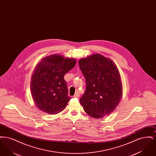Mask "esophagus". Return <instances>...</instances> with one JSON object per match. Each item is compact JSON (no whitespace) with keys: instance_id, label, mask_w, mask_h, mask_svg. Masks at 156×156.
<instances>
[{"instance_id":"34e87169","label":"esophagus","mask_w":156,"mask_h":156,"mask_svg":"<svg viewBox=\"0 0 156 156\" xmlns=\"http://www.w3.org/2000/svg\"><path fill=\"white\" fill-rule=\"evenodd\" d=\"M80 94H79V92H76L75 94L73 96L74 98H79L80 97Z\"/></svg>"}]
</instances>
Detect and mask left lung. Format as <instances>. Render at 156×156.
Returning a JSON list of instances; mask_svg holds the SVG:
<instances>
[{"label":"left lung","instance_id":"left-lung-1","mask_svg":"<svg viewBox=\"0 0 156 156\" xmlns=\"http://www.w3.org/2000/svg\"><path fill=\"white\" fill-rule=\"evenodd\" d=\"M86 82L80 102L90 116L99 119L111 113L122 96L119 71L111 59L96 54L79 61Z\"/></svg>","mask_w":156,"mask_h":156}]
</instances>
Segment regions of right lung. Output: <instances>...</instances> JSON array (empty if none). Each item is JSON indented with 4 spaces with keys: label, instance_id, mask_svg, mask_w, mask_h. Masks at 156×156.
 Segmentation results:
<instances>
[{
    "label": "right lung",
    "instance_id": "1",
    "mask_svg": "<svg viewBox=\"0 0 156 156\" xmlns=\"http://www.w3.org/2000/svg\"><path fill=\"white\" fill-rule=\"evenodd\" d=\"M75 64V59L56 54L45 57L37 64L31 76L30 89L39 109L55 115L66 108L70 98L64 77Z\"/></svg>",
    "mask_w": 156,
    "mask_h": 156
}]
</instances>
